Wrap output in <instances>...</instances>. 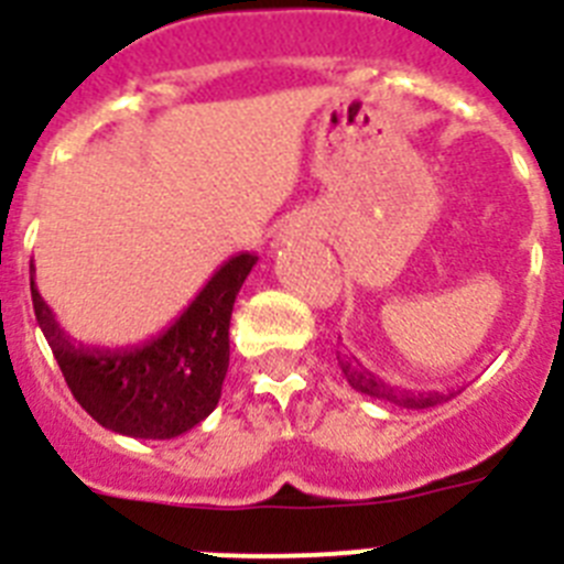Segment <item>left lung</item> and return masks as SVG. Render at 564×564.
<instances>
[{
    "instance_id": "obj_1",
    "label": "left lung",
    "mask_w": 564,
    "mask_h": 564,
    "mask_svg": "<svg viewBox=\"0 0 564 564\" xmlns=\"http://www.w3.org/2000/svg\"><path fill=\"white\" fill-rule=\"evenodd\" d=\"M338 367H341V372L347 376V381H350L352 390L364 392V395H370V398H378V401L398 403V406H403V410H430V406H435V403L449 401V398L455 395V392H449V395H443V392H430V395L417 392V395H412V392L398 390V387L383 383L381 378L372 376L370 370H364L358 361L344 358L341 352H338Z\"/></svg>"
}]
</instances>
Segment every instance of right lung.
Instances as JSON below:
<instances>
[{"mask_svg":"<svg viewBox=\"0 0 564 564\" xmlns=\"http://www.w3.org/2000/svg\"><path fill=\"white\" fill-rule=\"evenodd\" d=\"M253 265V253L231 257L161 336L115 350L73 341L33 276L30 296L39 327L82 410L118 435L169 441L206 421L220 401L234 299ZM30 271L36 273V268Z\"/></svg>","mask_w":564,"mask_h":564,"instance_id":"add662e5","label":"right lung"}]
</instances>
